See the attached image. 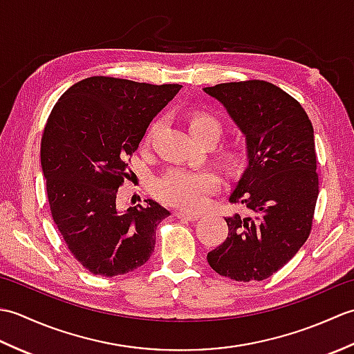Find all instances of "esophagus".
Instances as JSON below:
<instances>
[{
  "label": "esophagus",
  "mask_w": 354,
  "mask_h": 354,
  "mask_svg": "<svg viewBox=\"0 0 354 354\" xmlns=\"http://www.w3.org/2000/svg\"><path fill=\"white\" fill-rule=\"evenodd\" d=\"M175 216L178 217V219H183V221H198L199 214L198 213H185V212H175Z\"/></svg>",
  "instance_id": "obj_1"
}]
</instances>
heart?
Wrapping results in <instances>:
<instances>
[{
  "label": "heart",
  "mask_w": 354,
  "mask_h": 354,
  "mask_svg": "<svg viewBox=\"0 0 354 354\" xmlns=\"http://www.w3.org/2000/svg\"><path fill=\"white\" fill-rule=\"evenodd\" d=\"M160 123H155L147 132L149 140L156 132ZM190 133L196 140L204 137H217L221 135L222 126L216 117L208 112H193L190 115L189 124ZM217 185L219 178L212 170H189V169H170L162 178L158 179L156 193L160 199L170 207H176L181 209H198L212 194Z\"/></svg>",
  "instance_id": "b5f03b06"
}]
</instances>
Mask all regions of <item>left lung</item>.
Wrapping results in <instances>:
<instances>
[{
  "label": "left lung",
  "mask_w": 354,
  "mask_h": 354,
  "mask_svg": "<svg viewBox=\"0 0 354 354\" xmlns=\"http://www.w3.org/2000/svg\"><path fill=\"white\" fill-rule=\"evenodd\" d=\"M245 137L248 164L230 194L245 214L225 217L228 237L208 265L236 281L265 280L309 237L318 199L313 127L293 97L265 80L204 88Z\"/></svg>",
  "instance_id": "1"
}]
</instances>
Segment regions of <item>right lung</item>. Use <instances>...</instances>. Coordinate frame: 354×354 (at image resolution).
<instances>
[{
    "instance_id": "1",
    "label": "right lung",
    "mask_w": 354,
    "mask_h": 354,
    "mask_svg": "<svg viewBox=\"0 0 354 354\" xmlns=\"http://www.w3.org/2000/svg\"><path fill=\"white\" fill-rule=\"evenodd\" d=\"M181 88L94 76L68 88L51 111L41 142L51 216L94 275L127 274L153 252L158 223L170 213L152 199L118 208L117 192L150 122Z\"/></svg>"
}]
</instances>
